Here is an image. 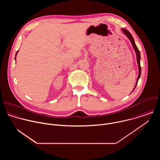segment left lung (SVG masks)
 <instances>
[{
    "label": "left lung",
    "mask_w": 160,
    "mask_h": 160,
    "mask_svg": "<svg viewBox=\"0 0 160 160\" xmlns=\"http://www.w3.org/2000/svg\"><path fill=\"white\" fill-rule=\"evenodd\" d=\"M122 30L123 31V32L124 33V34L128 38V39L130 40L131 43H132V46L135 50V52L136 53V56H137V62H138V68H139V75H138V79H137V82H136V83H135V87L133 88V90L135 89V88L137 86V84H138V80L141 77V64H140V60H141V54H140V52L138 48V47L136 46L135 45V41L133 40V38L132 37V35H131V33L128 31L125 28H122ZM132 90V91H133Z\"/></svg>",
    "instance_id": "left-lung-1"
}]
</instances>
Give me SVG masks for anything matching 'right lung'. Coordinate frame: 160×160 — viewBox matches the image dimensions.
<instances>
[{"label": "right lung", "mask_w": 160, "mask_h": 160, "mask_svg": "<svg viewBox=\"0 0 160 160\" xmlns=\"http://www.w3.org/2000/svg\"><path fill=\"white\" fill-rule=\"evenodd\" d=\"M18 51H17V52H16V55H17V54H18ZM15 59H16V57H15Z\"/></svg>", "instance_id": "add662e5"}]
</instances>
